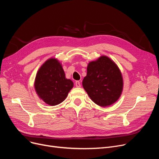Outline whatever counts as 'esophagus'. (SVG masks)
I'll return each mask as SVG.
<instances>
[{"label": "esophagus", "instance_id": "34e87169", "mask_svg": "<svg viewBox=\"0 0 159 159\" xmlns=\"http://www.w3.org/2000/svg\"><path fill=\"white\" fill-rule=\"evenodd\" d=\"M75 86L77 88H80V82L79 81H76L75 82Z\"/></svg>", "mask_w": 159, "mask_h": 159}]
</instances>
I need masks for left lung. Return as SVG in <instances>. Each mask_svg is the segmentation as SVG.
Instances as JSON below:
<instances>
[{
    "label": "left lung",
    "mask_w": 159,
    "mask_h": 159,
    "mask_svg": "<svg viewBox=\"0 0 159 159\" xmlns=\"http://www.w3.org/2000/svg\"><path fill=\"white\" fill-rule=\"evenodd\" d=\"M82 86L95 104L101 107L111 105L121 95L122 75L113 61L102 56L89 63Z\"/></svg>",
    "instance_id": "left-lung-1"
}]
</instances>
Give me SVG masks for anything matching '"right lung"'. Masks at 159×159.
Segmentation results:
<instances>
[{
	"label": "right lung",
	"mask_w": 159,
	"mask_h": 159,
	"mask_svg": "<svg viewBox=\"0 0 159 159\" xmlns=\"http://www.w3.org/2000/svg\"><path fill=\"white\" fill-rule=\"evenodd\" d=\"M36 91L39 98L51 106L57 105L67 98L73 82L67 79L62 67L54 58L47 60L37 73Z\"/></svg>",
	"instance_id": "obj_1"
}]
</instances>
